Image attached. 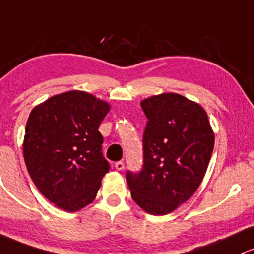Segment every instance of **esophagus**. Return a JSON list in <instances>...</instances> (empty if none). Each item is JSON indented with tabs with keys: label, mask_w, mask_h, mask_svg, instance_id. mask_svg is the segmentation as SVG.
<instances>
[{
	"label": "esophagus",
	"mask_w": 254,
	"mask_h": 254,
	"mask_svg": "<svg viewBox=\"0 0 254 254\" xmlns=\"http://www.w3.org/2000/svg\"><path fill=\"white\" fill-rule=\"evenodd\" d=\"M124 162H122V161H118V162H116L115 163V168L117 170H123L124 169Z\"/></svg>",
	"instance_id": "obj_1"
}]
</instances>
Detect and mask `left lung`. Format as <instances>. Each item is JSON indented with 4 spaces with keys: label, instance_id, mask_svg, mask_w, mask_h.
Masks as SVG:
<instances>
[{
    "label": "left lung",
    "instance_id": "8db88e82",
    "mask_svg": "<svg viewBox=\"0 0 254 254\" xmlns=\"http://www.w3.org/2000/svg\"><path fill=\"white\" fill-rule=\"evenodd\" d=\"M148 118L143 135L144 164L127 174L133 201L144 212L166 215L188 200L208 168L214 131L200 104L164 92L140 102Z\"/></svg>",
    "mask_w": 254,
    "mask_h": 254
}]
</instances>
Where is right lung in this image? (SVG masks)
I'll return each instance as SVG.
<instances>
[{"instance_id":"1","label":"right lung","mask_w":254,"mask_h":254,"mask_svg":"<svg viewBox=\"0 0 254 254\" xmlns=\"http://www.w3.org/2000/svg\"><path fill=\"white\" fill-rule=\"evenodd\" d=\"M110 104L85 91L56 94L30 112L23 158L40 193L66 212H78L96 198L109 172L98 127Z\"/></svg>"}]
</instances>
